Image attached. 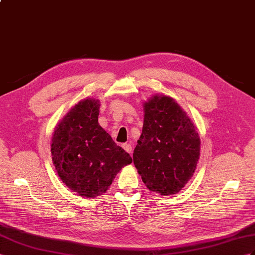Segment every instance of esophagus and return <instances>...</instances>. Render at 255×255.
Wrapping results in <instances>:
<instances>
[{"label":"esophagus","instance_id":"1","mask_svg":"<svg viewBox=\"0 0 255 255\" xmlns=\"http://www.w3.org/2000/svg\"><path fill=\"white\" fill-rule=\"evenodd\" d=\"M123 148L125 149V151L129 154H131V151H132V147L130 144H128V143H125V144H123Z\"/></svg>","mask_w":255,"mask_h":255}]
</instances>
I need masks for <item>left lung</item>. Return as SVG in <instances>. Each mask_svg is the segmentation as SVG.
Returning a JSON list of instances; mask_svg holds the SVG:
<instances>
[{
  "label": "left lung",
  "mask_w": 255,
  "mask_h": 255,
  "mask_svg": "<svg viewBox=\"0 0 255 255\" xmlns=\"http://www.w3.org/2000/svg\"><path fill=\"white\" fill-rule=\"evenodd\" d=\"M144 120L133 164L149 191L179 193L194 175L200 156L197 128L173 98L152 96L143 103Z\"/></svg>",
  "instance_id": "8db88e82"
}]
</instances>
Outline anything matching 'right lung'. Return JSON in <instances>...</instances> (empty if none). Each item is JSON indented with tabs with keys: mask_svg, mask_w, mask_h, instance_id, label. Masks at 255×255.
I'll return each instance as SVG.
<instances>
[{
	"mask_svg": "<svg viewBox=\"0 0 255 255\" xmlns=\"http://www.w3.org/2000/svg\"><path fill=\"white\" fill-rule=\"evenodd\" d=\"M100 101L77 102L57 124L51 138L53 162L61 181L78 196L106 193L123 167L132 162L98 123Z\"/></svg>",
	"mask_w": 255,
	"mask_h": 255,
	"instance_id": "1",
	"label": "right lung"
}]
</instances>
